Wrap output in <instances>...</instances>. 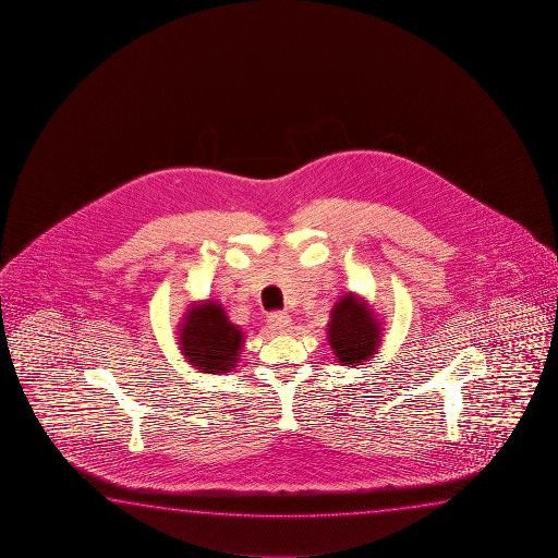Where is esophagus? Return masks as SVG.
I'll return each mask as SVG.
<instances>
[{"mask_svg":"<svg viewBox=\"0 0 558 558\" xmlns=\"http://www.w3.org/2000/svg\"><path fill=\"white\" fill-rule=\"evenodd\" d=\"M267 322H269V328L277 331V333H284V331L291 330V326H293L291 316H287L283 312H274V314H269V316H267Z\"/></svg>","mask_w":558,"mask_h":558,"instance_id":"obj_1","label":"esophagus"}]
</instances>
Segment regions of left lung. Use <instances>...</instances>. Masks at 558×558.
I'll return each instance as SVG.
<instances>
[{"label":"left lung","mask_w":558,"mask_h":558,"mask_svg":"<svg viewBox=\"0 0 558 558\" xmlns=\"http://www.w3.org/2000/svg\"><path fill=\"white\" fill-rule=\"evenodd\" d=\"M326 333L338 363L360 367L380 350L383 322L363 296L350 291L340 294L333 304Z\"/></svg>","instance_id":"1"}]
</instances>
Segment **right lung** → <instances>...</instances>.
Listing matches in <instances>:
<instances>
[{"instance_id":"right-lung-1","label":"right lung","mask_w":558,"mask_h":558,"mask_svg":"<svg viewBox=\"0 0 558 558\" xmlns=\"http://www.w3.org/2000/svg\"><path fill=\"white\" fill-rule=\"evenodd\" d=\"M178 345L183 360L198 373L220 375L236 367L244 345V331L228 320L217 301H198L187 306L178 328Z\"/></svg>"}]
</instances>
